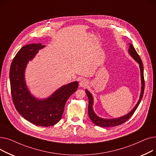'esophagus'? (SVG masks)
I'll list each match as a JSON object with an SVG mask.
<instances>
[{
    "label": "esophagus",
    "mask_w": 156,
    "mask_h": 156,
    "mask_svg": "<svg viewBox=\"0 0 156 156\" xmlns=\"http://www.w3.org/2000/svg\"><path fill=\"white\" fill-rule=\"evenodd\" d=\"M88 84V81L87 80H85V79L81 80L80 82V86L81 87H85L87 86Z\"/></svg>",
    "instance_id": "1"
}]
</instances>
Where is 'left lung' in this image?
<instances>
[{"instance_id": "obj_1", "label": "left lung", "mask_w": 156, "mask_h": 156, "mask_svg": "<svg viewBox=\"0 0 156 156\" xmlns=\"http://www.w3.org/2000/svg\"><path fill=\"white\" fill-rule=\"evenodd\" d=\"M129 47L128 52L132 56L133 58L139 64V66H140V75H141V82H142V89H141V94L140 95V99H139L137 104L135 106V108L131 111L126 115L122 116L120 118H115V119H103L99 116H97L95 114L94 110H93V104H94V99L92 94L90 93L89 91L87 90H85V92L87 94V95L88 98V116L91 121L94 122V123L99 126L101 127H111V126H116L120 125L122 123H124L127 120H128L136 111L137 109L138 105L140 104L141 100L144 95V88H145V80H144V66L142 61L141 60L140 57L139 56L138 53L136 52V50L135 49L134 47L132 44H129Z\"/></svg>"}]
</instances>
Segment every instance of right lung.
<instances>
[{"instance_id": "1", "label": "right lung", "mask_w": 156, "mask_h": 156, "mask_svg": "<svg viewBox=\"0 0 156 156\" xmlns=\"http://www.w3.org/2000/svg\"><path fill=\"white\" fill-rule=\"evenodd\" d=\"M44 47L41 44L23 47L12 61L9 78L12 99L18 112L24 119L37 126H51L61 119L66 102L76 91L78 82L75 81L62 86L43 100L37 99L30 94L24 80V71L28 61Z\"/></svg>"}]
</instances>
